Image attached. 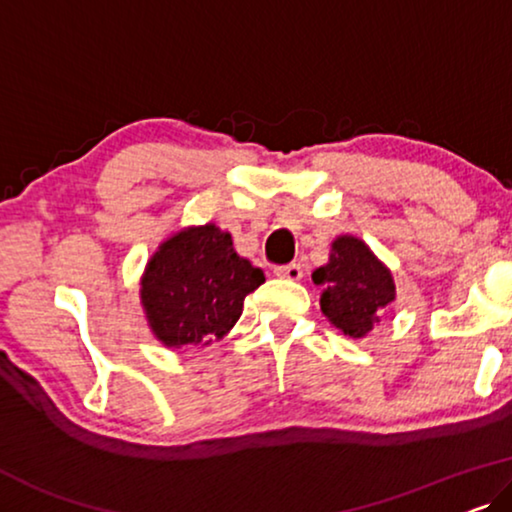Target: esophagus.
<instances>
[{"instance_id": "esophagus-1", "label": "esophagus", "mask_w": 512, "mask_h": 512, "mask_svg": "<svg viewBox=\"0 0 512 512\" xmlns=\"http://www.w3.org/2000/svg\"><path fill=\"white\" fill-rule=\"evenodd\" d=\"M273 273H276L278 278H285V280H301V278H304V269H301V264H297V262L276 266Z\"/></svg>"}]
</instances>
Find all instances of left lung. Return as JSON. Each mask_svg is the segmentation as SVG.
I'll list each match as a JSON object with an SVG mask.
<instances>
[{
    "mask_svg": "<svg viewBox=\"0 0 512 512\" xmlns=\"http://www.w3.org/2000/svg\"><path fill=\"white\" fill-rule=\"evenodd\" d=\"M313 283L322 287V313L352 338L369 334L378 311L394 301L392 273L355 236L334 241L329 264L313 271Z\"/></svg>",
    "mask_w": 512,
    "mask_h": 512,
    "instance_id": "8db88e82",
    "label": "left lung"
}]
</instances>
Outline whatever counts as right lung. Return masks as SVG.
I'll list each match as a JSON object with an SVG mask.
<instances>
[{"instance_id": "obj_1", "label": "right lung", "mask_w": 512, "mask_h": 512, "mask_svg": "<svg viewBox=\"0 0 512 512\" xmlns=\"http://www.w3.org/2000/svg\"><path fill=\"white\" fill-rule=\"evenodd\" d=\"M264 271L234 253L215 225L171 236L148 262L141 299L155 336L169 348H206L241 318Z\"/></svg>"}]
</instances>
